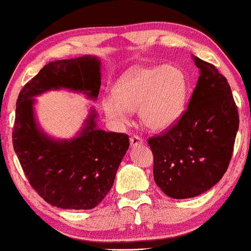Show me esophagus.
<instances>
[{
    "label": "esophagus",
    "instance_id": "1",
    "mask_svg": "<svg viewBox=\"0 0 251 251\" xmlns=\"http://www.w3.org/2000/svg\"><path fill=\"white\" fill-rule=\"evenodd\" d=\"M143 142H142V138L138 137V136H132L130 138V147L131 148H136V147H140L142 146Z\"/></svg>",
    "mask_w": 251,
    "mask_h": 251
}]
</instances>
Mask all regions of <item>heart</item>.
Returning <instances> with one entry per match:
<instances>
[{
    "mask_svg": "<svg viewBox=\"0 0 251 251\" xmlns=\"http://www.w3.org/2000/svg\"><path fill=\"white\" fill-rule=\"evenodd\" d=\"M188 79L176 66L137 67L115 84L114 94L101 99L104 114L115 125L128 122L130 110H137L141 122L150 130H166L183 114Z\"/></svg>",
    "mask_w": 251,
    "mask_h": 251,
    "instance_id": "heart-1",
    "label": "heart"
}]
</instances>
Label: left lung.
<instances>
[{
	"label": "left lung",
	"instance_id": "left-lung-1",
	"mask_svg": "<svg viewBox=\"0 0 251 251\" xmlns=\"http://www.w3.org/2000/svg\"><path fill=\"white\" fill-rule=\"evenodd\" d=\"M199 81L187 111L161 136L150 138L154 179L167 196L195 197L219 183L231 158L240 125L231 89L213 64L193 55Z\"/></svg>",
	"mask_w": 251,
	"mask_h": 251
}]
</instances>
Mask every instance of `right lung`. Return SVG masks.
Listing matches in <instances>:
<instances>
[{
	"label": "right lung",
	"instance_id": "obj_1",
	"mask_svg": "<svg viewBox=\"0 0 251 251\" xmlns=\"http://www.w3.org/2000/svg\"><path fill=\"white\" fill-rule=\"evenodd\" d=\"M101 75L97 56L50 62L17 99L14 150L31 187L54 207L89 210L99 205L113 187L129 138L100 129L99 113L93 105L75 136L56 138L38 123L35 97L66 89L96 101Z\"/></svg>",
	"mask_w": 251,
	"mask_h": 251
}]
</instances>
